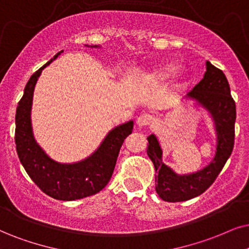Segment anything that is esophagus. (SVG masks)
<instances>
[{
  "label": "esophagus",
  "instance_id": "1",
  "mask_svg": "<svg viewBox=\"0 0 249 249\" xmlns=\"http://www.w3.org/2000/svg\"><path fill=\"white\" fill-rule=\"evenodd\" d=\"M154 118L150 115H140L139 117L137 118V125L138 126H149V125H153Z\"/></svg>",
  "mask_w": 249,
  "mask_h": 249
}]
</instances>
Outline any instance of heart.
I'll return each mask as SVG.
<instances>
[{"label":"heart","instance_id":"1","mask_svg":"<svg viewBox=\"0 0 249 249\" xmlns=\"http://www.w3.org/2000/svg\"><path fill=\"white\" fill-rule=\"evenodd\" d=\"M170 73H171V68H163V69H156L155 71L153 72V77L155 79L162 80L168 78Z\"/></svg>","mask_w":249,"mask_h":249}]
</instances>
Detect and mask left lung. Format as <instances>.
<instances>
[{"label":"left lung","mask_w":249,"mask_h":249,"mask_svg":"<svg viewBox=\"0 0 249 249\" xmlns=\"http://www.w3.org/2000/svg\"><path fill=\"white\" fill-rule=\"evenodd\" d=\"M185 100L194 101L195 106L206 110L213 119L216 133V153L213 161L203 169L179 175L163 162V150L156 135L150 134L147 138V155L152 160L156 171V193L168 202L187 201L208 190L222 171L234 144L235 103L222 70L207 61L202 80L185 96Z\"/></svg>","instance_id":"8db88e82"}]
</instances>
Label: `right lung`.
<instances>
[{
  "mask_svg": "<svg viewBox=\"0 0 249 249\" xmlns=\"http://www.w3.org/2000/svg\"><path fill=\"white\" fill-rule=\"evenodd\" d=\"M85 46L100 48L96 45ZM62 53L63 50L57 53L27 81L16 111L15 141L20 163L40 190L56 200L73 201L96 194L106 187L114 172L124 139L133 130V121L109 131L95 152L79 162L59 163L48 156L34 138L31 110L34 87L41 72Z\"/></svg>",
  "mask_w": 249,
  "mask_h": 249,
  "instance_id": "add662e5",
  "label": "right lung"
}]
</instances>
